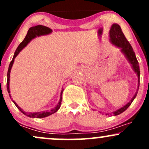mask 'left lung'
Here are the masks:
<instances>
[{"mask_svg": "<svg viewBox=\"0 0 149 149\" xmlns=\"http://www.w3.org/2000/svg\"><path fill=\"white\" fill-rule=\"evenodd\" d=\"M110 38L111 40L112 43L116 45L117 47H120L121 51L125 54V56L127 57V59L129 60L130 62L131 63L133 69L134 70L135 72L136 73L138 76V82H139V85H138V90H139V76H140V71H139V63H138L137 59H136V56H135V53L133 51L132 47L130 42L127 41V38L125 36L124 33H123L122 29H121L120 26L117 24H114L112 25L111 28L110 32ZM138 90L136 91V94L134 95V96L132 97V99L130 100V102L129 103H127L126 105H125L123 107L120 108L118 110L116 111L113 112L112 113H110V115H113V116H117L119 114L122 113L123 112L125 111L128 107L130 106L132 102H133V100H134V98L136 97V95H137ZM109 115V114H108Z\"/></svg>", "mask_w": 149, "mask_h": 149, "instance_id": "obj_1", "label": "left lung"}]
</instances>
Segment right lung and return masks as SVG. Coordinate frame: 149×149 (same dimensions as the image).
Listing matches in <instances>:
<instances>
[{"label": "right lung", "instance_id": "obj_1", "mask_svg": "<svg viewBox=\"0 0 149 149\" xmlns=\"http://www.w3.org/2000/svg\"><path fill=\"white\" fill-rule=\"evenodd\" d=\"M52 31V30L51 29H49V27L45 26H42V25H38L36 26H32L29 29L28 33H27L26 36L25 38L24 39V40L22 41L21 43L19 44V45L18 46V47L17 48L16 51H15L14 57L13 58V60L10 61V64L9 66V68H8V80H7V89H8V93H10V87H9V83H10V70H11L12 66H13V62H14L15 58L17 57V55L19 53L20 51L22 50L25 46H26L27 44L32 39L34 38L35 37L39 36L41 35H46V34H49ZM62 91L61 92V96L62 95ZM10 98H11V96H10V94H9ZM14 104H15L17 109L20 111L22 113H23L26 116H27L28 117L30 118H45L47 117V116H49L50 115H52V113H54L57 112L58 111V109L60 108L61 104V97H60V101H59V104H57V106L56 107H54V109H51L50 111H41V112H37V113H25L23 110L20 108L19 106L15 102L13 101Z\"/></svg>", "mask_w": 149, "mask_h": 149}]
</instances>
